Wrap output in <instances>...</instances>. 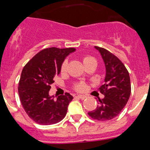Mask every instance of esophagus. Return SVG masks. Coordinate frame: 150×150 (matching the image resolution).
I'll return each instance as SVG.
<instances>
[{
  "instance_id": "esophagus-1",
  "label": "esophagus",
  "mask_w": 150,
  "mask_h": 150,
  "mask_svg": "<svg viewBox=\"0 0 150 150\" xmlns=\"http://www.w3.org/2000/svg\"><path fill=\"white\" fill-rule=\"evenodd\" d=\"M77 97L79 98L80 99H82V100H83V99H86V96H85V95H78V96H77Z\"/></svg>"
}]
</instances>
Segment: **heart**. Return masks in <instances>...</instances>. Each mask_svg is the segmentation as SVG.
<instances>
[{
    "label": "heart",
    "instance_id": "b5f03b06",
    "mask_svg": "<svg viewBox=\"0 0 150 150\" xmlns=\"http://www.w3.org/2000/svg\"><path fill=\"white\" fill-rule=\"evenodd\" d=\"M93 60H95L92 57H90V56H85V57H83V63L85 65L86 64H87L88 62L91 61H93ZM67 60L64 61L62 62L61 65V72H64L67 69ZM74 88L75 89L78 91H83L85 89V85L83 83H78L76 85H75L74 86Z\"/></svg>",
    "mask_w": 150,
    "mask_h": 150
}]
</instances>
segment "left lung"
Masks as SVG:
<instances>
[{
  "mask_svg": "<svg viewBox=\"0 0 150 150\" xmlns=\"http://www.w3.org/2000/svg\"><path fill=\"white\" fill-rule=\"evenodd\" d=\"M100 52L106 67L104 84L99 88L104 98L88 114L94 120L106 121L118 115L129 99L131 87L130 76L123 63L104 48L95 46Z\"/></svg>",
  "mask_w": 150,
  "mask_h": 150,
  "instance_id": "obj_1",
  "label": "left lung"
}]
</instances>
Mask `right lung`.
<instances>
[{
    "label": "right lung",
    "mask_w": 150,
    "mask_h": 150,
    "mask_svg": "<svg viewBox=\"0 0 150 150\" xmlns=\"http://www.w3.org/2000/svg\"><path fill=\"white\" fill-rule=\"evenodd\" d=\"M75 51L74 48H44L24 67L18 93L24 110L33 121L40 125H52L65 117L72 96L65 93L54 100L49 91L65 57Z\"/></svg>",
    "instance_id": "1"
}]
</instances>
